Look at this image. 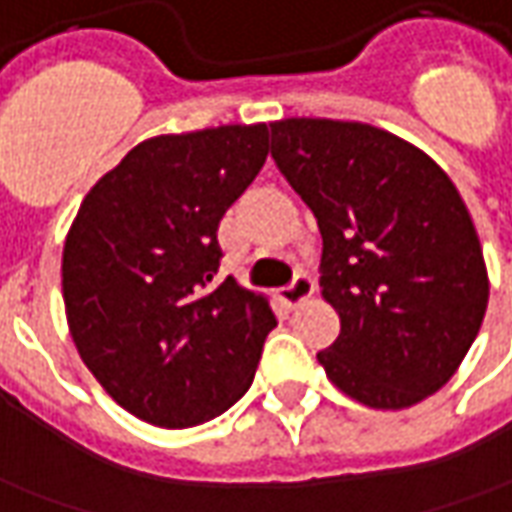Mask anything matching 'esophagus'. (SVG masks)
<instances>
[{
    "mask_svg": "<svg viewBox=\"0 0 512 512\" xmlns=\"http://www.w3.org/2000/svg\"><path fill=\"white\" fill-rule=\"evenodd\" d=\"M312 292H315V281L306 276V273H298V276L292 278L290 287H284V290L278 292V298L287 303V306H298V303L306 301Z\"/></svg>",
    "mask_w": 512,
    "mask_h": 512,
    "instance_id": "34e87169",
    "label": "esophagus"
}]
</instances>
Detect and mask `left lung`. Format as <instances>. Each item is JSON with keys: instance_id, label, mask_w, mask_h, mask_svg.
Returning <instances> with one entry per match:
<instances>
[{"instance_id": "obj_1", "label": "left lung", "mask_w": 512, "mask_h": 512, "mask_svg": "<svg viewBox=\"0 0 512 512\" xmlns=\"http://www.w3.org/2000/svg\"><path fill=\"white\" fill-rule=\"evenodd\" d=\"M270 130L276 167L317 217L320 287L340 315L317 362L373 410L438 393L488 309L482 245L457 186L373 125L281 119Z\"/></svg>"}]
</instances>
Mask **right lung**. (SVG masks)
I'll return each mask as SVG.
<instances>
[{"mask_svg": "<svg viewBox=\"0 0 512 512\" xmlns=\"http://www.w3.org/2000/svg\"><path fill=\"white\" fill-rule=\"evenodd\" d=\"M267 158V125L136 144L91 186L63 245L77 354L119 407L164 429L206 424L248 393L276 315L217 284V228Z\"/></svg>", "mask_w": 512, "mask_h": 512, "instance_id": "right-lung-1", "label": "right lung"}]
</instances>
